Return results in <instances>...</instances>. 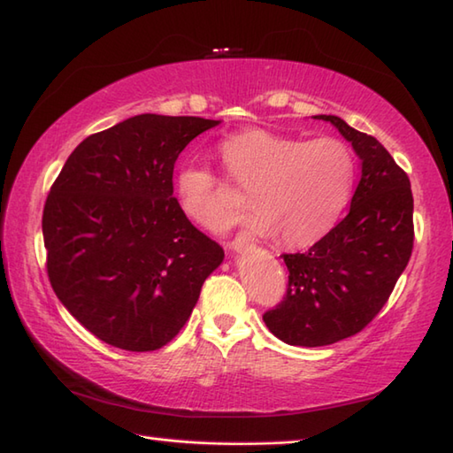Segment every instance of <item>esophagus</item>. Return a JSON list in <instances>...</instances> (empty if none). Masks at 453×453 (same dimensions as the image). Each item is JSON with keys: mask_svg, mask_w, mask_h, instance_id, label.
Instances as JSON below:
<instances>
[{"mask_svg": "<svg viewBox=\"0 0 453 453\" xmlns=\"http://www.w3.org/2000/svg\"><path fill=\"white\" fill-rule=\"evenodd\" d=\"M245 245H248V237H245V235H237L234 242L227 243V248L234 250V251H242V250L245 248Z\"/></svg>", "mask_w": 453, "mask_h": 453, "instance_id": "esophagus-1", "label": "esophagus"}]
</instances>
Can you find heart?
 <instances>
[{
  "label": "heart",
  "instance_id": "obj_1",
  "mask_svg": "<svg viewBox=\"0 0 453 453\" xmlns=\"http://www.w3.org/2000/svg\"><path fill=\"white\" fill-rule=\"evenodd\" d=\"M218 156L227 176L248 188L253 210L243 224L255 234H275L287 248H309L328 234L355 182L350 148L336 138L305 142L248 128L224 138ZM174 190L178 208L202 227L219 226L232 210L221 178L203 164H182Z\"/></svg>",
  "mask_w": 453,
  "mask_h": 453
}]
</instances>
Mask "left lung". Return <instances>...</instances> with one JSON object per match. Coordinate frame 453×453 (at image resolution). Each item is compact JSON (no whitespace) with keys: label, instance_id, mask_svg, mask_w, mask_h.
Returning <instances> with one entry per match:
<instances>
[{"label":"left lung","instance_id":"1","mask_svg":"<svg viewBox=\"0 0 453 453\" xmlns=\"http://www.w3.org/2000/svg\"><path fill=\"white\" fill-rule=\"evenodd\" d=\"M331 122L355 148L363 174L347 218L305 253H283L289 285L263 320L293 347H326L372 320L406 269L414 248L410 180L374 136L333 114Z\"/></svg>","mask_w":453,"mask_h":453}]
</instances>
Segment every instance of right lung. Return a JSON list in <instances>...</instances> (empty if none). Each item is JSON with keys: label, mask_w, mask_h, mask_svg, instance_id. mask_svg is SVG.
Here are the masks:
<instances>
[{"label": "right lung", "mask_w": 453, "mask_h": 453, "mask_svg": "<svg viewBox=\"0 0 453 453\" xmlns=\"http://www.w3.org/2000/svg\"><path fill=\"white\" fill-rule=\"evenodd\" d=\"M219 120L138 114L85 138L43 208L47 275L87 331L130 352L180 333L224 250L178 208L180 152Z\"/></svg>", "instance_id": "right-lung-1"}]
</instances>
